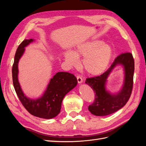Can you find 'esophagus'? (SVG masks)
Segmentation results:
<instances>
[{"mask_svg": "<svg viewBox=\"0 0 146 146\" xmlns=\"http://www.w3.org/2000/svg\"><path fill=\"white\" fill-rule=\"evenodd\" d=\"M77 81H78V83H82L83 82V79L80 76H77Z\"/></svg>", "mask_w": 146, "mask_h": 146, "instance_id": "1", "label": "esophagus"}]
</instances>
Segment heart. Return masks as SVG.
Wrapping results in <instances>:
<instances>
[{
  "mask_svg": "<svg viewBox=\"0 0 146 146\" xmlns=\"http://www.w3.org/2000/svg\"><path fill=\"white\" fill-rule=\"evenodd\" d=\"M112 47L104 44L100 40L86 41L78 44L74 52L67 51L64 54L66 62L70 66H74L77 57L83 56L82 68L92 76H98L107 69L113 56Z\"/></svg>",
  "mask_w": 146,
  "mask_h": 146,
  "instance_id": "heart-1",
  "label": "heart"
}]
</instances>
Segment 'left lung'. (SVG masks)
Segmentation results:
<instances>
[{
	"instance_id": "8db88e82",
	"label": "left lung",
	"mask_w": 146,
	"mask_h": 146,
	"mask_svg": "<svg viewBox=\"0 0 146 146\" xmlns=\"http://www.w3.org/2000/svg\"><path fill=\"white\" fill-rule=\"evenodd\" d=\"M119 64L125 68V83L119 94L112 95L106 90L105 85L109 74ZM134 70L133 55L130 52H125L118 55L109 69L100 76L87 78L85 83L96 93L94 102L88 107L89 111L95 116H103L114 113L122 108L130 98L133 85Z\"/></svg>"
}]
</instances>
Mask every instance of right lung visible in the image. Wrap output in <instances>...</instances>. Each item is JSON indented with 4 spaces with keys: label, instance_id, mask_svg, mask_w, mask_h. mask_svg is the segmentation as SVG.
<instances>
[{
    "label": "right lung",
    "instance_id": "right-lung-1",
    "mask_svg": "<svg viewBox=\"0 0 146 146\" xmlns=\"http://www.w3.org/2000/svg\"><path fill=\"white\" fill-rule=\"evenodd\" d=\"M33 41V39H25L17 48L12 67L13 86L21 102L31 114L40 118L52 119L60 113L63 98L76 86L77 80L74 74L65 72H57L50 79L42 97L35 100L27 98L22 91L18 81V63L24 54L25 47Z\"/></svg>",
    "mask_w": 146,
    "mask_h": 146
}]
</instances>
